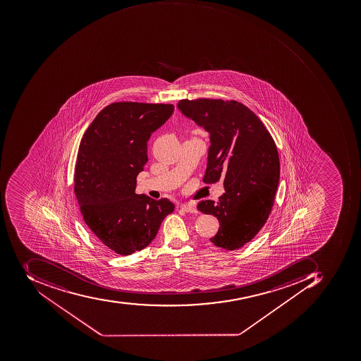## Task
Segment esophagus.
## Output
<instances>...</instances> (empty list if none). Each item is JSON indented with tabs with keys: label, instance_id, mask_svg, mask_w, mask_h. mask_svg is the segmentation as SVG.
Here are the masks:
<instances>
[{
	"label": "esophagus",
	"instance_id": "34e87169",
	"mask_svg": "<svg viewBox=\"0 0 361 361\" xmlns=\"http://www.w3.org/2000/svg\"><path fill=\"white\" fill-rule=\"evenodd\" d=\"M180 208H182V210L186 211V212H189V214H196L197 212L196 206L192 204H180Z\"/></svg>",
	"mask_w": 361,
	"mask_h": 361
}]
</instances>
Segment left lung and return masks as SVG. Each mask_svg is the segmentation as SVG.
<instances>
[{
    "mask_svg": "<svg viewBox=\"0 0 361 361\" xmlns=\"http://www.w3.org/2000/svg\"><path fill=\"white\" fill-rule=\"evenodd\" d=\"M177 107L210 137L204 183L224 180L226 192L218 202L197 206L219 220V231L210 240L218 247L238 250L269 216L279 183L277 147L259 118L238 102L182 99Z\"/></svg>",
    "mask_w": 361,
    "mask_h": 361,
    "instance_id": "obj_1",
    "label": "left lung"
}]
</instances>
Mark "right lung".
I'll use <instances>...</instances> for the list:
<instances>
[{
	"mask_svg": "<svg viewBox=\"0 0 361 361\" xmlns=\"http://www.w3.org/2000/svg\"><path fill=\"white\" fill-rule=\"evenodd\" d=\"M173 111L172 104H111L80 143L74 172L80 210L96 240L119 255L147 247L174 211L169 199L135 194L137 174L147 162V141Z\"/></svg>",
	"mask_w": 361,
	"mask_h": 361,
	"instance_id": "right-lung-1",
	"label": "right lung"
}]
</instances>
